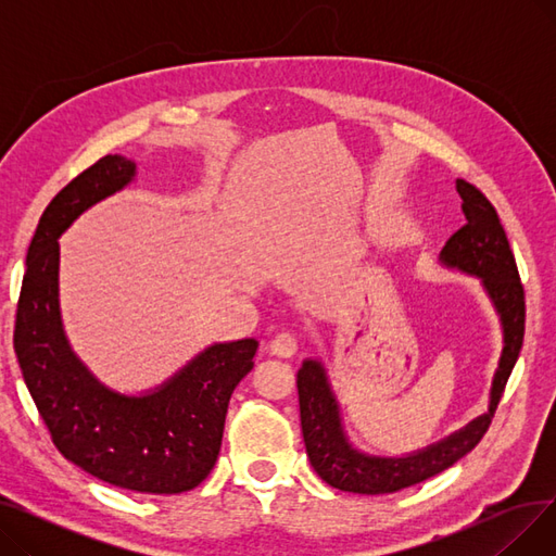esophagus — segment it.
I'll list each match as a JSON object with an SVG mask.
<instances>
[{
    "instance_id": "esophagus-1",
    "label": "esophagus",
    "mask_w": 556,
    "mask_h": 556,
    "mask_svg": "<svg viewBox=\"0 0 556 556\" xmlns=\"http://www.w3.org/2000/svg\"><path fill=\"white\" fill-rule=\"evenodd\" d=\"M268 349H270V354L277 356V358H290L298 352V340H295V336H290V333H277L270 340Z\"/></svg>"
}]
</instances>
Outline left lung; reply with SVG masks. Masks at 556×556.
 <instances>
[{"instance_id":"8db88e82","label":"left lung","mask_w":556,"mask_h":556,"mask_svg":"<svg viewBox=\"0 0 556 556\" xmlns=\"http://www.w3.org/2000/svg\"><path fill=\"white\" fill-rule=\"evenodd\" d=\"M466 218L440 252V266L476 277L491 302L503 331V352L491 378L486 413L432 442L403 455H376L358 448L342 419V405L327 365L306 358L298 371L300 417L306 455L327 484L349 493H394L446 471L471 453L486 432L498 407L507 378L518 361L525 333V300L507 233L491 202L469 182L455 180Z\"/></svg>"}]
</instances>
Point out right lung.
Returning <instances> with one entry per match:
<instances>
[{"mask_svg": "<svg viewBox=\"0 0 556 556\" xmlns=\"http://www.w3.org/2000/svg\"><path fill=\"white\" fill-rule=\"evenodd\" d=\"M135 178V160L108 155L49 202L26 254L13 344L24 383L65 459L114 486L182 493L214 469L229 396L254 367L258 342H214L137 394L105 386L78 358L61 313L58 239Z\"/></svg>", "mask_w": 556, "mask_h": 556, "instance_id": "add662e5", "label": "right lung"}]
</instances>
